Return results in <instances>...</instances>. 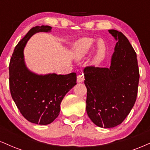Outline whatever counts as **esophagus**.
<instances>
[{"instance_id": "esophagus-1", "label": "esophagus", "mask_w": 150, "mask_h": 150, "mask_svg": "<svg viewBox=\"0 0 150 150\" xmlns=\"http://www.w3.org/2000/svg\"><path fill=\"white\" fill-rule=\"evenodd\" d=\"M83 81H84V75L82 72V73H80L78 76H77V82L81 83Z\"/></svg>"}]
</instances>
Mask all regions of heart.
Wrapping results in <instances>:
<instances>
[{
    "mask_svg": "<svg viewBox=\"0 0 150 150\" xmlns=\"http://www.w3.org/2000/svg\"><path fill=\"white\" fill-rule=\"evenodd\" d=\"M97 43L96 40L92 38H85L81 39L76 42L74 46L73 53L76 59H81L86 57L87 55L91 53L93 50L95 44ZM106 53V47L104 42L100 40L97 42V47L92 58V63L95 65H99L104 60Z\"/></svg>",
    "mask_w": 150,
    "mask_h": 150,
    "instance_id": "heart-1",
    "label": "heart"
}]
</instances>
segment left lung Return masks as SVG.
Here are the masks:
<instances>
[{
    "mask_svg": "<svg viewBox=\"0 0 150 150\" xmlns=\"http://www.w3.org/2000/svg\"><path fill=\"white\" fill-rule=\"evenodd\" d=\"M108 32L117 40L109 68H84L87 88L86 111L99 127L112 128L121 124L136 102L139 82L136 53L123 33Z\"/></svg>",
    "mask_w": 150,
    "mask_h": 150,
    "instance_id": "1",
    "label": "left lung"
}]
</instances>
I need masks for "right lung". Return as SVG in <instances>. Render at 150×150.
I'll use <instances>...</instances> for the list:
<instances>
[{
  "label": "right lung",
  "mask_w": 150,
  "mask_h": 150,
  "mask_svg": "<svg viewBox=\"0 0 150 150\" xmlns=\"http://www.w3.org/2000/svg\"><path fill=\"white\" fill-rule=\"evenodd\" d=\"M49 25L33 27L17 44L10 59V90L22 115L32 123L46 125L58 116L64 96L76 84V74L38 75L29 71L23 59V49L35 33L49 32Z\"/></svg>",
  "instance_id": "1"
}]
</instances>
